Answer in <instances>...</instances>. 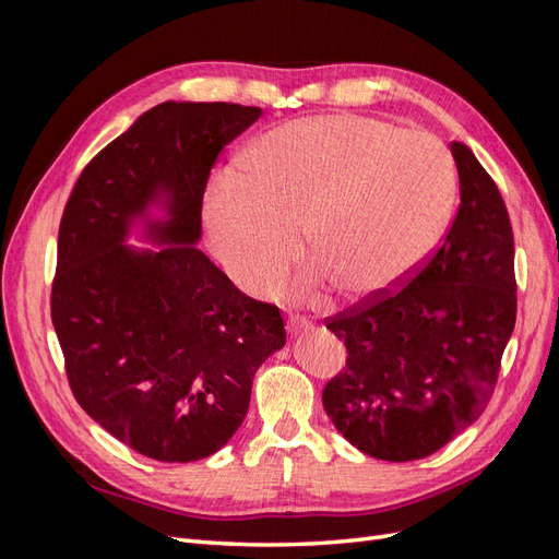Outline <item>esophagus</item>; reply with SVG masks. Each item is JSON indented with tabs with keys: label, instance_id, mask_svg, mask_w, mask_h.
Instances as JSON below:
<instances>
[{
	"label": "esophagus",
	"instance_id": "obj_1",
	"mask_svg": "<svg viewBox=\"0 0 559 559\" xmlns=\"http://www.w3.org/2000/svg\"><path fill=\"white\" fill-rule=\"evenodd\" d=\"M286 329H289L292 333H302V331H310V329H312V324H310V319H308V317H302V314H292V317H289V321H286Z\"/></svg>",
	"mask_w": 559,
	"mask_h": 559
}]
</instances>
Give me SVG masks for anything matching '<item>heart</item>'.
<instances>
[{"mask_svg": "<svg viewBox=\"0 0 559 559\" xmlns=\"http://www.w3.org/2000/svg\"><path fill=\"white\" fill-rule=\"evenodd\" d=\"M454 189L452 156L433 134L354 114L312 116L267 132L245 175H218L205 222L245 292L282 282L300 233L312 265L294 296L335 284L366 298L396 289L425 263L445 233Z\"/></svg>", "mask_w": 559, "mask_h": 559, "instance_id": "obj_1", "label": "heart"}]
</instances>
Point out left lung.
Instances as JSON below:
<instances>
[{"label": "left lung", "mask_w": 559, "mask_h": 559, "mask_svg": "<svg viewBox=\"0 0 559 559\" xmlns=\"http://www.w3.org/2000/svg\"><path fill=\"white\" fill-rule=\"evenodd\" d=\"M450 148L460 210L441 245L401 289L324 319L347 361L321 403L335 429L376 460H421L473 425L495 394L515 326L509 210L473 151Z\"/></svg>", "instance_id": "1"}]
</instances>
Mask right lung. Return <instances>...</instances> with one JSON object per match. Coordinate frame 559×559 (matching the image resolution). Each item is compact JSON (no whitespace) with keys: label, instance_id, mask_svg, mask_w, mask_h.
Here are the masks:
<instances>
[{"label":"right lung","instance_id":"right-lung-1","mask_svg":"<svg viewBox=\"0 0 559 559\" xmlns=\"http://www.w3.org/2000/svg\"><path fill=\"white\" fill-rule=\"evenodd\" d=\"M259 107L163 103L83 167L58 233L50 319L79 405L156 462L222 450L249 408L259 366L286 341L282 312L249 298L193 242L212 167ZM158 188L174 193L171 245L120 242Z\"/></svg>","mask_w":559,"mask_h":559}]
</instances>
